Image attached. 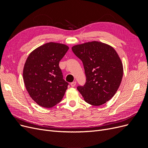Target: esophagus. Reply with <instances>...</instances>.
<instances>
[{"instance_id":"esophagus-1","label":"esophagus","mask_w":148,"mask_h":148,"mask_svg":"<svg viewBox=\"0 0 148 148\" xmlns=\"http://www.w3.org/2000/svg\"><path fill=\"white\" fill-rule=\"evenodd\" d=\"M76 84H77V82H76L75 81V82H72V83H70V85H71V87H74V86H75Z\"/></svg>"}]
</instances>
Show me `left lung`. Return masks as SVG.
<instances>
[{
	"label": "left lung",
	"mask_w": 148,
	"mask_h": 148,
	"mask_svg": "<svg viewBox=\"0 0 148 148\" xmlns=\"http://www.w3.org/2000/svg\"><path fill=\"white\" fill-rule=\"evenodd\" d=\"M71 49L82 60L86 77V84L78 86V91L89 104H105L122 82L123 67L117 52L109 44L96 41L75 45Z\"/></svg>",
	"instance_id": "8db88e82"
}]
</instances>
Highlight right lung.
Wrapping results in <instances>:
<instances>
[{
  "instance_id": "right-lung-1",
  "label": "right lung",
  "mask_w": 148,
  "mask_h": 148,
  "mask_svg": "<svg viewBox=\"0 0 148 148\" xmlns=\"http://www.w3.org/2000/svg\"><path fill=\"white\" fill-rule=\"evenodd\" d=\"M64 44L50 42L31 52L26 59L23 77L29 95L36 103L51 108L60 102L68 88L59 62L68 51Z\"/></svg>"
}]
</instances>
